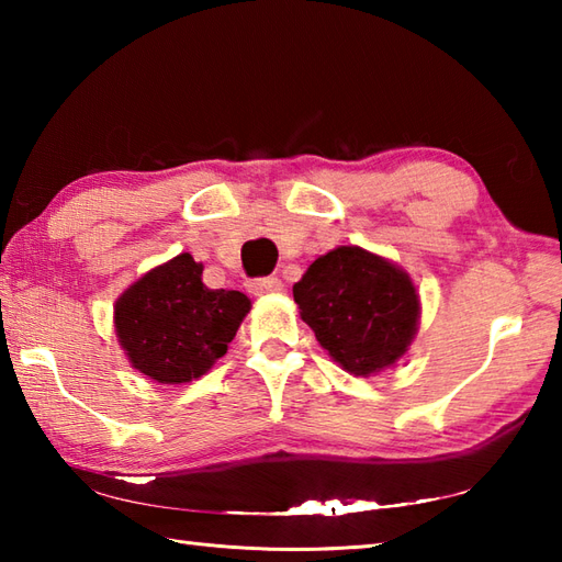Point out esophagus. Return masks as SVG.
<instances>
[{"label": "esophagus", "mask_w": 562, "mask_h": 562, "mask_svg": "<svg viewBox=\"0 0 562 562\" xmlns=\"http://www.w3.org/2000/svg\"><path fill=\"white\" fill-rule=\"evenodd\" d=\"M282 280L280 278H260V280H250L248 282V292L262 296V294H274V292H282Z\"/></svg>", "instance_id": "obj_1"}]
</instances>
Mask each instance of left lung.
Instances as JSON below:
<instances>
[{"label": "left lung", "instance_id": "1", "mask_svg": "<svg viewBox=\"0 0 562 562\" xmlns=\"http://www.w3.org/2000/svg\"><path fill=\"white\" fill-rule=\"evenodd\" d=\"M292 292L321 348L355 376L396 364L420 324L411 274L360 246L316 258Z\"/></svg>", "mask_w": 562, "mask_h": 562}]
</instances>
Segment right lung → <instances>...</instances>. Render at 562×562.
Returning a JSON list of instances; mask_svg holds the SVG:
<instances>
[{
  "label": "right lung",
  "instance_id": "1",
  "mask_svg": "<svg viewBox=\"0 0 562 562\" xmlns=\"http://www.w3.org/2000/svg\"><path fill=\"white\" fill-rule=\"evenodd\" d=\"M248 312L246 294L205 288L202 262L181 254L117 296L113 324L137 372L159 384H188L210 372Z\"/></svg>",
  "mask_w": 562,
  "mask_h": 562
}]
</instances>
